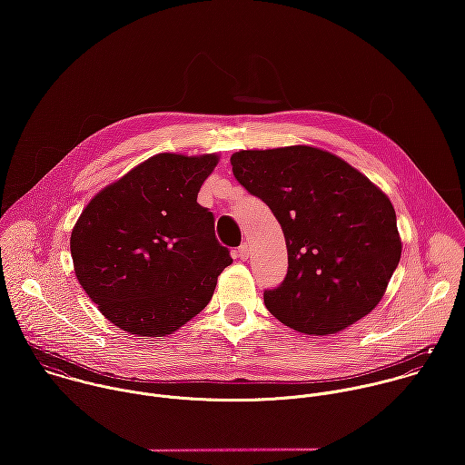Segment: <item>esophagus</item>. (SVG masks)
<instances>
[{"label":"esophagus","mask_w":465,"mask_h":465,"mask_svg":"<svg viewBox=\"0 0 465 465\" xmlns=\"http://www.w3.org/2000/svg\"><path fill=\"white\" fill-rule=\"evenodd\" d=\"M248 255H250L248 244H246V242H242V244L237 248V257H239L241 261H246V259H248Z\"/></svg>","instance_id":"1"}]
</instances>
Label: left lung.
I'll return each mask as SVG.
<instances>
[{
    "instance_id": "left-lung-1",
    "label": "left lung",
    "mask_w": 465,
    "mask_h": 465,
    "mask_svg": "<svg viewBox=\"0 0 465 465\" xmlns=\"http://www.w3.org/2000/svg\"><path fill=\"white\" fill-rule=\"evenodd\" d=\"M237 182L282 224L289 271L264 291V305L298 333L348 329L381 302L401 259L390 198L362 173L327 151L294 145L239 151Z\"/></svg>"
}]
</instances>
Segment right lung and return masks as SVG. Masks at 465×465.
I'll return each mask as SVG.
<instances>
[{
  "instance_id": "right-lung-1",
  "label": "right lung",
  "mask_w": 465,
  "mask_h": 465,
  "mask_svg": "<svg viewBox=\"0 0 465 465\" xmlns=\"http://www.w3.org/2000/svg\"><path fill=\"white\" fill-rule=\"evenodd\" d=\"M217 154L162 153L99 191L70 239L79 283L119 329L165 337L201 312L232 264L196 203Z\"/></svg>"
}]
</instances>
